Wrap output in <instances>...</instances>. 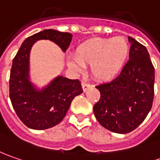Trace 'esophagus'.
I'll return each mask as SVG.
<instances>
[{"instance_id":"34e87169","label":"esophagus","mask_w":160,"mask_h":160,"mask_svg":"<svg viewBox=\"0 0 160 160\" xmlns=\"http://www.w3.org/2000/svg\"><path fill=\"white\" fill-rule=\"evenodd\" d=\"M81 86H82V89H83V91L85 92V91L87 90V89H88L91 85L89 84V83H87V82H82V83H81Z\"/></svg>"}]
</instances>
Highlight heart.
I'll return each instance as SVG.
<instances>
[{
    "label": "heart",
    "instance_id": "heart-1",
    "mask_svg": "<svg viewBox=\"0 0 160 160\" xmlns=\"http://www.w3.org/2000/svg\"><path fill=\"white\" fill-rule=\"evenodd\" d=\"M129 50V44L123 37L94 38L77 47L75 60H70L69 66L80 71L81 66L90 65L91 74L96 80H112L124 66Z\"/></svg>",
    "mask_w": 160,
    "mask_h": 160
}]
</instances>
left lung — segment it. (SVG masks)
<instances>
[{"instance_id": "left-lung-1", "label": "left lung", "mask_w": 160, "mask_h": 160, "mask_svg": "<svg viewBox=\"0 0 160 160\" xmlns=\"http://www.w3.org/2000/svg\"><path fill=\"white\" fill-rule=\"evenodd\" d=\"M129 60L115 79L97 85L101 97L94 113L103 128L127 134L145 119L154 97V66L143 45L128 37Z\"/></svg>"}]
</instances>
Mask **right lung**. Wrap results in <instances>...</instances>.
Here are the masks:
<instances>
[{"mask_svg": "<svg viewBox=\"0 0 160 160\" xmlns=\"http://www.w3.org/2000/svg\"><path fill=\"white\" fill-rule=\"evenodd\" d=\"M72 38L69 32L43 30L26 38L13 59L9 76V98L20 120L32 129H47L59 124L72 99L83 90L80 80L63 76L57 77L42 90L37 89L29 80L31 48L39 40H49L65 52Z\"/></svg>", "mask_w": 160, "mask_h": 160, "instance_id": "right-lung-1", "label": "right lung"}]
</instances>
